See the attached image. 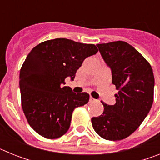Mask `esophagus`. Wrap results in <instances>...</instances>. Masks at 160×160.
<instances>
[{
	"label": "esophagus",
	"mask_w": 160,
	"mask_h": 160,
	"mask_svg": "<svg viewBox=\"0 0 160 160\" xmlns=\"http://www.w3.org/2000/svg\"><path fill=\"white\" fill-rule=\"evenodd\" d=\"M95 101H97V99H94V98H92V97L90 98V102H95Z\"/></svg>",
	"instance_id": "obj_1"
}]
</instances>
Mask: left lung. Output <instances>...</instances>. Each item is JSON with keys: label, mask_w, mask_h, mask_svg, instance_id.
I'll return each mask as SVG.
<instances>
[{"label": "left lung", "mask_w": 160, "mask_h": 160, "mask_svg": "<svg viewBox=\"0 0 160 160\" xmlns=\"http://www.w3.org/2000/svg\"><path fill=\"white\" fill-rule=\"evenodd\" d=\"M98 50L112 73L118 90L114 105L102 102L104 111L93 117L95 132L107 140H121L140 126L152 108L154 98L153 70L132 46L122 41L98 44Z\"/></svg>", "instance_id": "obj_1"}]
</instances>
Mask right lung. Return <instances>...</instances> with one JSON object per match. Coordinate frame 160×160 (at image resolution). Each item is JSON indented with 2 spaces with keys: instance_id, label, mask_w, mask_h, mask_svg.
<instances>
[{
  "instance_id": "add662e5",
  "label": "right lung",
  "mask_w": 160,
  "mask_h": 160,
  "mask_svg": "<svg viewBox=\"0 0 160 160\" xmlns=\"http://www.w3.org/2000/svg\"><path fill=\"white\" fill-rule=\"evenodd\" d=\"M98 51L94 44L55 38L29 52L20 71L19 86L24 114L31 128L46 138H57L70 128L72 113L89 102L87 93L63 87L73 80L87 58Z\"/></svg>"
}]
</instances>
